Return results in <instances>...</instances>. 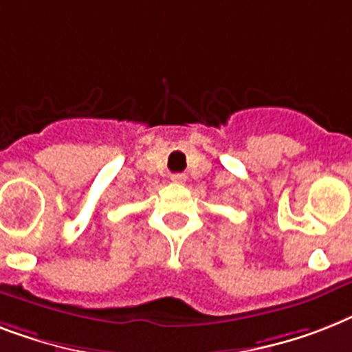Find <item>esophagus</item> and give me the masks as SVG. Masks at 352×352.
Masks as SVG:
<instances>
[{
  "label": "esophagus",
  "instance_id": "34e87169",
  "mask_svg": "<svg viewBox=\"0 0 352 352\" xmlns=\"http://www.w3.org/2000/svg\"><path fill=\"white\" fill-rule=\"evenodd\" d=\"M171 181L175 182V184H182V182H186V175L184 173H173V175H171Z\"/></svg>",
  "mask_w": 352,
  "mask_h": 352
}]
</instances>
